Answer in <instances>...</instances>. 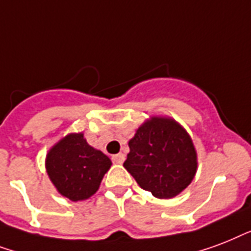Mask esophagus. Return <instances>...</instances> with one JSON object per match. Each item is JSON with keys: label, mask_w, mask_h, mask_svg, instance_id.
<instances>
[{"label": "esophagus", "mask_w": 251, "mask_h": 251, "mask_svg": "<svg viewBox=\"0 0 251 251\" xmlns=\"http://www.w3.org/2000/svg\"><path fill=\"white\" fill-rule=\"evenodd\" d=\"M124 160H126V157H124V154H122V153H118L115 156H112V161H114L115 164H122Z\"/></svg>", "instance_id": "obj_1"}]
</instances>
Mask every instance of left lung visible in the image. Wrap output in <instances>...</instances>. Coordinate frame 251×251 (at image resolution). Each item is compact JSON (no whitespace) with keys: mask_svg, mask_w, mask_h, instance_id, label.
Returning <instances> with one entry per match:
<instances>
[{"mask_svg":"<svg viewBox=\"0 0 251 251\" xmlns=\"http://www.w3.org/2000/svg\"><path fill=\"white\" fill-rule=\"evenodd\" d=\"M123 166L143 190L158 199H172L191 183L198 154L188 132L172 118L152 116L128 141Z\"/></svg>","mask_w":251,"mask_h":251,"instance_id":"1","label":"left lung"}]
</instances>
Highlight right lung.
<instances>
[{"instance_id":"obj_1","label":"right lung","mask_w":251,"mask_h":251,"mask_svg":"<svg viewBox=\"0 0 251 251\" xmlns=\"http://www.w3.org/2000/svg\"><path fill=\"white\" fill-rule=\"evenodd\" d=\"M111 160L89 145L82 132L68 133L48 151L46 170L57 192L72 201L89 199L98 191Z\"/></svg>"}]
</instances>
